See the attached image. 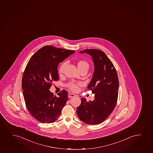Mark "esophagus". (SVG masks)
<instances>
[{
    "label": "esophagus",
    "mask_w": 153,
    "mask_h": 153,
    "mask_svg": "<svg viewBox=\"0 0 153 153\" xmlns=\"http://www.w3.org/2000/svg\"><path fill=\"white\" fill-rule=\"evenodd\" d=\"M76 95H74V94H72V93H69V95H68V97L70 98H74V97H76Z\"/></svg>",
    "instance_id": "34e87169"
}]
</instances>
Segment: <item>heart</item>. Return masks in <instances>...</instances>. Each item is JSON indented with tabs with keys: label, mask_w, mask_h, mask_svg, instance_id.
<instances>
[{
	"label": "heart",
	"mask_w": 153,
	"mask_h": 153,
	"mask_svg": "<svg viewBox=\"0 0 153 153\" xmlns=\"http://www.w3.org/2000/svg\"><path fill=\"white\" fill-rule=\"evenodd\" d=\"M66 62H64L62 64H60V66L58 67V74H63L64 71V69L66 66ZM77 67L79 68V69L81 70L83 69H88L89 68V64L86 61L84 60H80L77 62ZM79 83H76L74 82H70L69 83L67 84V87H68L70 90H71L72 91H77L79 88Z\"/></svg>",
	"instance_id": "heart-1"
}]
</instances>
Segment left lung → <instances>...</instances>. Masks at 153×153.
I'll return each mask as SVG.
<instances>
[{"instance_id":"1","label":"left lung","mask_w":153,"mask_h":153,"mask_svg":"<svg viewBox=\"0 0 153 153\" xmlns=\"http://www.w3.org/2000/svg\"><path fill=\"white\" fill-rule=\"evenodd\" d=\"M80 53H86L92 57L95 71L88 91L95 94V100L87 101L81 99V103L76 113L82 122L97 125L103 122L114 110L118 95V78L116 69L102 51L86 49Z\"/></svg>"}]
</instances>
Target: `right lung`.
<instances>
[{
	"mask_svg": "<svg viewBox=\"0 0 153 153\" xmlns=\"http://www.w3.org/2000/svg\"><path fill=\"white\" fill-rule=\"evenodd\" d=\"M74 51L47 45L37 51L28 62L22 81L24 98L29 113L42 123H52L60 116L68 100V91L62 90L56 97L48 89L59 79V64Z\"/></svg>",
	"mask_w": 153,
	"mask_h": 153,
	"instance_id": "obj_1",
	"label": "right lung"
}]
</instances>
